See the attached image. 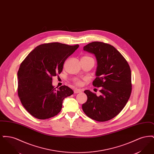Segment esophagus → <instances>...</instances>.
Listing matches in <instances>:
<instances>
[{"label":"esophagus","instance_id":"esophagus-1","mask_svg":"<svg viewBox=\"0 0 154 154\" xmlns=\"http://www.w3.org/2000/svg\"><path fill=\"white\" fill-rule=\"evenodd\" d=\"M81 92H82V91L79 89H75L74 90V94H79V93H81Z\"/></svg>","mask_w":154,"mask_h":154}]
</instances>
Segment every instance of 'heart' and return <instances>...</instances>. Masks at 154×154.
Returning <instances> with one entry per match:
<instances>
[{"mask_svg": "<svg viewBox=\"0 0 154 154\" xmlns=\"http://www.w3.org/2000/svg\"><path fill=\"white\" fill-rule=\"evenodd\" d=\"M83 58H91L88 57H84ZM75 84H76L77 85H79V86H81V85H82V81L80 80H75Z\"/></svg>", "mask_w": 154, "mask_h": 154, "instance_id": "1", "label": "heart"}]
</instances>
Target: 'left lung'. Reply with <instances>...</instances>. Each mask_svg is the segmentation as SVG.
<instances>
[{
	"label": "left lung",
	"instance_id": "left-lung-1",
	"mask_svg": "<svg viewBox=\"0 0 154 154\" xmlns=\"http://www.w3.org/2000/svg\"><path fill=\"white\" fill-rule=\"evenodd\" d=\"M83 50L95 57L96 77L93 85L102 89L99 96L85 90L87 101L82 109L88 117L95 121H109L122 110L130 97V66L121 54L110 44L94 42L84 46Z\"/></svg>",
	"mask_w": 154,
	"mask_h": 154
}]
</instances>
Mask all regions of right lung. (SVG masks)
Returning <instances> with one entry per match:
<instances>
[{
    "label": "right lung",
    "mask_w": 154,
    "mask_h": 154,
    "mask_svg": "<svg viewBox=\"0 0 154 154\" xmlns=\"http://www.w3.org/2000/svg\"><path fill=\"white\" fill-rule=\"evenodd\" d=\"M79 45L59 43L41 44L30 52L18 71V94L23 106L34 117L45 119L60 111L63 99L73 94L66 85L55 88L54 76Z\"/></svg>",
    "instance_id": "obj_1"
}]
</instances>
